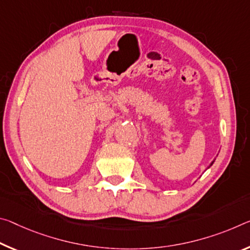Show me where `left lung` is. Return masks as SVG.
Returning a JSON list of instances; mask_svg holds the SVG:
<instances>
[{
    "mask_svg": "<svg viewBox=\"0 0 250 250\" xmlns=\"http://www.w3.org/2000/svg\"><path fill=\"white\" fill-rule=\"evenodd\" d=\"M213 162H215V160H213V161L211 162V164H210V166H209V167H208V168H210V167H211V166H212V164H213Z\"/></svg>",
    "mask_w": 250,
    "mask_h": 250,
    "instance_id": "obj_1",
    "label": "left lung"
}]
</instances>
